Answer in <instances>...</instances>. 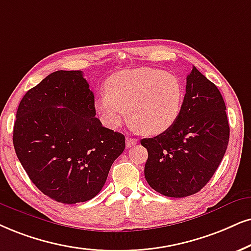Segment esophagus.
Wrapping results in <instances>:
<instances>
[{
	"mask_svg": "<svg viewBox=\"0 0 251 251\" xmlns=\"http://www.w3.org/2000/svg\"><path fill=\"white\" fill-rule=\"evenodd\" d=\"M138 144V140H136V139H134V138H126V147L127 148H131V147H133V146L134 145H136Z\"/></svg>",
	"mask_w": 251,
	"mask_h": 251,
	"instance_id": "esophagus-1",
	"label": "esophagus"
}]
</instances>
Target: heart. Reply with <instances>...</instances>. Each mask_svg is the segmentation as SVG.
<instances>
[{"mask_svg":"<svg viewBox=\"0 0 251 251\" xmlns=\"http://www.w3.org/2000/svg\"><path fill=\"white\" fill-rule=\"evenodd\" d=\"M105 90L95 100V109L103 125L118 128L129 113L133 125L148 136L160 135L173 127L184 102L179 78L154 68L116 73L107 78Z\"/></svg>","mask_w":251,"mask_h":251,"instance_id":"heart-1","label":"heart"}]
</instances>
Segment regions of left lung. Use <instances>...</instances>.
Masks as SVG:
<instances>
[{
	"label": "left lung",
	"mask_w": 251,
	"mask_h": 251,
	"mask_svg": "<svg viewBox=\"0 0 251 251\" xmlns=\"http://www.w3.org/2000/svg\"><path fill=\"white\" fill-rule=\"evenodd\" d=\"M229 141L226 105L217 85L196 67L186 77L179 118L162 134L142 139L145 177L161 195L183 198L204 188L223 161Z\"/></svg>",
	"instance_id": "1"
}]
</instances>
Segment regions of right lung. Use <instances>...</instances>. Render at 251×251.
<instances>
[{
	"label": "right lung",
	"mask_w": 251,
	"mask_h": 251,
	"mask_svg": "<svg viewBox=\"0 0 251 251\" xmlns=\"http://www.w3.org/2000/svg\"><path fill=\"white\" fill-rule=\"evenodd\" d=\"M95 96L81 71L46 76L22 98L14 147L32 183L63 204L93 199L125 149V136L96 118Z\"/></svg>",
	"instance_id": "obj_1"
}]
</instances>
